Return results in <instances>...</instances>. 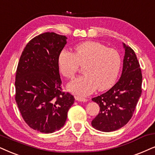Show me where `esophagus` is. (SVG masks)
Returning a JSON list of instances; mask_svg holds the SVG:
<instances>
[{"label":"esophagus","mask_w":155,"mask_h":155,"mask_svg":"<svg viewBox=\"0 0 155 155\" xmlns=\"http://www.w3.org/2000/svg\"><path fill=\"white\" fill-rule=\"evenodd\" d=\"M75 99L76 101H87V99H86V98H84V97H75Z\"/></svg>","instance_id":"esophagus-1"}]
</instances>
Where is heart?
Masks as SVG:
<instances>
[{"label": "heart", "instance_id": "obj_1", "mask_svg": "<svg viewBox=\"0 0 155 155\" xmlns=\"http://www.w3.org/2000/svg\"><path fill=\"white\" fill-rule=\"evenodd\" d=\"M121 56L116 49L107 48L97 41H86L78 45L71 53L64 49L58 58L62 75L73 79L84 66V75L68 84V89L76 94L85 96L97 89L103 91L114 84L121 68Z\"/></svg>", "mask_w": 155, "mask_h": 155}]
</instances>
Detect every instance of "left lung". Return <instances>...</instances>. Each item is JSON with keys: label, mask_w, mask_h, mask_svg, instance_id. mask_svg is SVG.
Masks as SVG:
<instances>
[{"label": "left lung", "mask_w": 155, "mask_h": 155, "mask_svg": "<svg viewBox=\"0 0 155 155\" xmlns=\"http://www.w3.org/2000/svg\"><path fill=\"white\" fill-rule=\"evenodd\" d=\"M125 54L120 79L109 91L92 99L100 111L91 121L96 130L109 132L128 123L142 94V75L136 54L131 47L123 44Z\"/></svg>", "instance_id": "8db88e82"}]
</instances>
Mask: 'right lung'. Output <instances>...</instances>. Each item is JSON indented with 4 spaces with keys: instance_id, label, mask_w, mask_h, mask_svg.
<instances>
[{
    "instance_id": "1",
    "label": "right lung",
    "mask_w": 155,
    "mask_h": 155,
    "mask_svg": "<svg viewBox=\"0 0 155 155\" xmlns=\"http://www.w3.org/2000/svg\"><path fill=\"white\" fill-rule=\"evenodd\" d=\"M65 36L46 32L26 44L15 74V101L31 128L42 133L59 130L74 102L61 88L58 58L66 44Z\"/></svg>"
}]
</instances>
